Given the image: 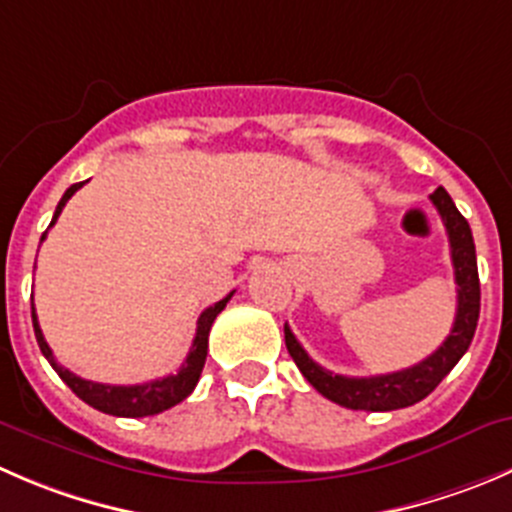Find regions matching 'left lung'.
I'll return each mask as SVG.
<instances>
[{"label": "left lung", "mask_w": 512, "mask_h": 512, "mask_svg": "<svg viewBox=\"0 0 512 512\" xmlns=\"http://www.w3.org/2000/svg\"><path fill=\"white\" fill-rule=\"evenodd\" d=\"M430 202H433L435 210L443 217L445 232H448L450 240V260H453L455 267V285H458V312H455L453 330H450V335L445 337V342L433 355H428L423 362L408 367V370L388 372V375H335V372L317 365L302 350V345L292 335L290 327L285 325V345L295 365L300 367V372L307 377V382L317 393L325 395L332 403L342 405V408L367 410V413H388V410H400L420 403L458 365V360L465 355L470 342H473L480 317V280L473 232H470L468 220L455 207L453 197L443 187H438L430 195Z\"/></svg>", "instance_id": "left-lung-1"}]
</instances>
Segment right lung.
<instances>
[{
	"label": "right lung",
	"instance_id": "add662e5",
	"mask_svg": "<svg viewBox=\"0 0 512 512\" xmlns=\"http://www.w3.org/2000/svg\"><path fill=\"white\" fill-rule=\"evenodd\" d=\"M82 185L84 182H77V185H72L67 192H64L57 210H54V217L52 222H49V227L57 222V217L62 215L69 197H72ZM44 237H47V232H44L39 242H44ZM232 292L225 297V300L215 302V305H210L205 312H202L200 320H197L195 340H192L190 352H187V360L182 362L180 370H177L175 375L160 377V380H152V382H142V385H102V382H92L74 375V372H69L67 367H62L57 360H54L52 350H49L42 330H39L34 305H32V325H34V335H37V345L39 350H42V355L47 357L49 365L57 370V375L67 382L69 390H72L79 400L92 405V408L99 410V413L117 415V418H147V415H157L162 413V410L175 408L177 403H182V400L195 390L197 380H200L202 375V367H205V360H207V337H210V327L212 322H215V317L225 310Z\"/></svg>",
	"mask_w": 512,
	"mask_h": 512
}]
</instances>
